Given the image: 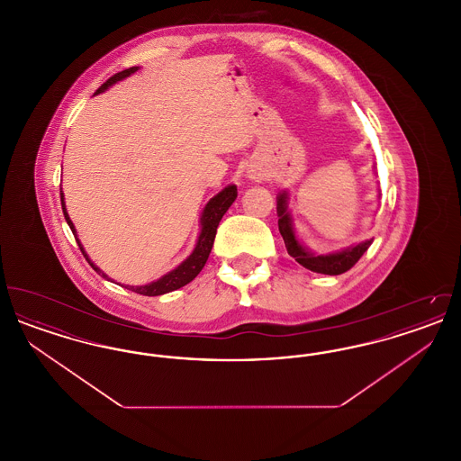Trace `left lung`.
<instances>
[{
  "mask_svg": "<svg viewBox=\"0 0 461 461\" xmlns=\"http://www.w3.org/2000/svg\"><path fill=\"white\" fill-rule=\"evenodd\" d=\"M276 209H278V228H280V233L285 241L286 252L292 258H295V261L301 266H304L314 273L342 275V273L349 271L372 245L373 240L361 241L342 252H335L329 256H314L295 239V233L292 228V218L286 211V194H280Z\"/></svg>",
  "mask_w": 461,
  "mask_h": 461,
  "instance_id": "1",
  "label": "left lung"
}]
</instances>
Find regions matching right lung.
<instances>
[{
  "label": "right lung",
  "mask_w": 461,
  "mask_h": 461,
  "mask_svg": "<svg viewBox=\"0 0 461 461\" xmlns=\"http://www.w3.org/2000/svg\"><path fill=\"white\" fill-rule=\"evenodd\" d=\"M136 70H138V67H130V68H126V70H121V72L113 74L100 88L95 91V95L105 91V89L112 86V85H115L117 81H121V79L131 76L132 72H136ZM235 198H237V186H235V185L226 186L216 197L211 198L209 203L205 205L203 214H202V220H200V222H202V231H200V237H198L197 245H195V250L192 252V256H190L186 261H183V263L179 264L171 273H167V275H164L162 278H158L157 282H152V284H149V285L130 286L132 292H136V294H140V295L154 297V295H162V294L173 292V290H177V288L190 284V282L197 276L198 273L202 271V267L205 266V263H207L209 254H211V249H212V245H214V239H216V231H218L221 218H222L224 212L230 209V205L235 202ZM60 200H62V211H64L67 224L70 226V230H72V233H74V237H76V241H77V245H79L83 256L86 258L89 266H91L98 275H102L104 278H107V275H104L100 267H96L95 264L89 261L88 256H86V252H85V249H83V245H81V241L77 240L74 224H72V221H70L68 214H67L64 194H60Z\"/></svg>",
  "instance_id": "obj_1"
}]
</instances>
